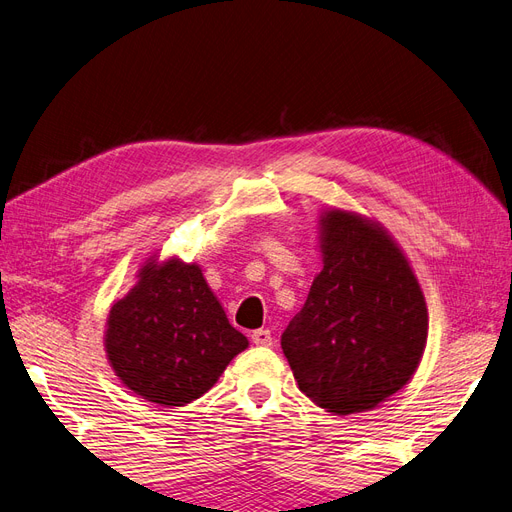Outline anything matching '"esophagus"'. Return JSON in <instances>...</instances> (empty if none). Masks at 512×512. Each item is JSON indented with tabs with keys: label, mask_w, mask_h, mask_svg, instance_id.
<instances>
[{
	"label": "esophagus",
	"mask_w": 512,
	"mask_h": 512,
	"mask_svg": "<svg viewBox=\"0 0 512 512\" xmlns=\"http://www.w3.org/2000/svg\"><path fill=\"white\" fill-rule=\"evenodd\" d=\"M251 339H253L255 346H263V348L272 346V333H270L268 329H257V331H253V333H251Z\"/></svg>",
	"instance_id": "1"
}]
</instances>
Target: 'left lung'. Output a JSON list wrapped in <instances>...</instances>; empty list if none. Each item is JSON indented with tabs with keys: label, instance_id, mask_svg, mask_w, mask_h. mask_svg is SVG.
Segmentation results:
<instances>
[{
	"label": "left lung",
	"instance_id": "obj_1",
	"mask_svg": "<svg viewBox=\"0 0 512 512\" xmlns=\"http://www.w3.org/2000/svg\"><path fill=\"white\" fill-rule=\"evenodd\" d=\"M323 270L280 337L299 390L337 415L365 411L418 369L428 308L407 257L380 223L320 217Z\"/></svg>",
	"mask_w": 512,
	"mask_h": 512
}]
</instances>
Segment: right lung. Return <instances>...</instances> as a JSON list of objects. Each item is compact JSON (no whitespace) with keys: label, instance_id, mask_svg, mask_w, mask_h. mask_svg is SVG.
<instances>
[{"label":"right lung","instance_id":"add662e5","mask_svg":"<svg viewBox=\"0 0 512 512\" xmlns=\"http://www.w3.org/2000/svg\"><path fill=\"white\" fill-rule=\"evenodd\" d=\"M249 339L227 320L200 266L149 259L113 304L105 352L116 375L145 401L183 407L211 390Z\"/></svg>","mask_w":512,"mask_h":512}]
</instances>
